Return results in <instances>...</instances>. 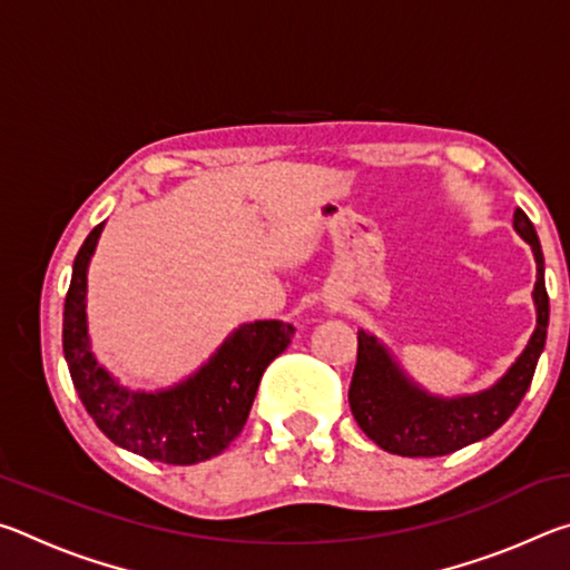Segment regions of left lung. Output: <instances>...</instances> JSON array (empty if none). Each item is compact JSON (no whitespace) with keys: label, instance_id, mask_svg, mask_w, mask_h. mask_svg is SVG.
I'll return each instance as SVG.
<instances>
[{"label":"left lung","instance_id":"8db88e82","mask_svg":"<svg viewBox=\"0 0 570 570\" xmlns=\"http://www.w3.org/2000/svg\"><path fill=\"white\" fill-rule=\"evenodd\" d=\"M513 228L535 258V330L518 360L490 387L455 397L432 394L402 370L387 344L364 330L356 332L360 346L350 384V407L364 435L382 450L402 458L450 455L493 435L525 397L546 346L551 306L546 292L543 250L533 224L520 208L513 216Z\"/></svg>","mask_w":570,"mask_h":570}]
</instances>
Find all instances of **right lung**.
I'll return each mask as SVG.
<instances>
[{"label":"right lung","mask_w":570,"mask_h":570,"mask_svg":"<svg viewBox=\"0 0 570 570\" xmlns=\"http://www.w3.org/2000/svg\"><path fill=\"white\" fill-rule=\"evenodd\" d=\"M102 228L105 220L77 250L62 314L65 362L85 410L115 445L146 460L196 465L220 455L244 430L262 374L292 342L294 326L240 324L186 380L150 392L128 387L98 362L88 330V268Z\"/></svg>","instance_id":"add662e5"}]
</instances>
